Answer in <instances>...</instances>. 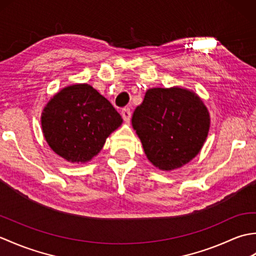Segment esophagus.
<instances>
[{"instance_id": "obj_1", "label": "esophagus", "mask_w": 256, "mask_h": 256, "mask_svg": "<svg viewBox=\"0 0 256 256\" xmlns=\"http://www.w3.org/2000/svg\"><path fill=\"white\" fill-rule=\"evenodd\" d=\"M121 114H122V118H123V120H124L125 122H128L130 120H131L132 112H131V110H130L128 108H124L123 110H122V112H121Z\"/></svg>"}]
</instances>
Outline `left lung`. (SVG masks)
<instances>
[{
  "label": "left lung",
  "mask_w": 256,
  "mask_h": 256,
  "mask_svg": "<svg viewBox=\"0 0 256 256\" xmlns=\"http://www.w3.org/2000/svg\"><path fill=\"white\" fill-rule=\"evenodd\" d=\"M132 125L152 164L172 170L198 155L208 136L210 116L192 91L153 88L135 108Z\"/></svg>",
  "instance_id": "obj_1"
}]
</instances>
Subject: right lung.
I'll use <instances>...</instances> for the list:
<instances>
[{"mask_svg":"<svg viewBox=\"0 0 256 256\" xmlns=\"http://www.w3.org/2000/svg\"><path fill=\"white\" fill-rule=\"evenodd\" d=\"M40 121L46 142L57 155L72 162H86L98 155L123 120L90 84H78L54 96Z\"/></svg>","mask_w":256,"mask_h":256,"instance_id":"obj_1","label":"right lung"}]
</instances>
